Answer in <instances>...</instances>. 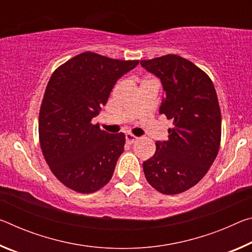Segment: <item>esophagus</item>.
I'll return each instance as SVG.
<instances>
[{"instance_id":"obj_1","label":"esophagus","mask_w":252,"mask_h":252,"mask_svg":"<svg viewBox=\"0 0 252 252\" xmlns=\"http://www.w3.org/2000/svg\"><path fill=\"white\" fill-rule=\"evenodd\" d=\"M126 140L127 144H132V143H134L136 140H138V138H136L135 135L131 134V133H126Z\"/></svg>"}]
</instances>
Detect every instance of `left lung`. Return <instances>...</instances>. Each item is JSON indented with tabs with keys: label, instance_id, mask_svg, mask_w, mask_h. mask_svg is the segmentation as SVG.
<instances>
[{
	"label": "left lung",
	"instance_id": "obj_1",
	"mask_svg": "<svg viewBox=\"0 0 252 252\" xmlns=\"http://www.w3.org/2000/svg\"><path fill=\"white\" fill-rule=\"evenodd\" d=\"M159 78L164 92L159 113L173 121L167 141L143 162L147 181L164 194H178L197 185L218 155L221 112L216 89L207 73L189 60L168 54L142 60Z\"/></svg>",
	"mask_w": 252,
	"mask_h": 252
}]
</instances>
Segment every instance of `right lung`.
<instances>
[{"label":"right lung","instance_id":"obj_1","mask_svg":"<svg viewBox=\"0 0 252 252\" xmlns=\"http://www.w3.org/2000/svg\"><path fill=\"white\" fill-rule=\"evenodd\" d=\"M138 64L84 52L51 75L40 109V144L51 171L76 192H94L112 178L126 135L108 133L91 121L117 81Z\"/></svg>","mask_w":252,"mask_h":252}]
</instances>
